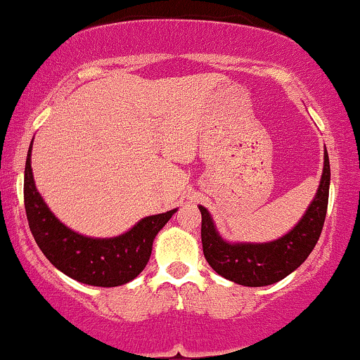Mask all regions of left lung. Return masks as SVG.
<instances>
[{
    "instance_id": "8db88e82",
    "label": "left lung",
    "mask_w": 360,
    "mask_h": 360,
    "mask_svg": "<svg viewBox=\"0 0 360 360\" xmlns=\"http://www.w3.org/2000/svg\"><path fill=\"white\" fill-rule=\"evenodd\" d=\"M329 184L330 166L326 151L319 189L302 219L284 238L266 244L226 243L217 234L207 209L199 206L202 252L209 266L219 276L248 288H261L284 279L306 261L319 240L329 202Z\"/></svg>"
}]
</instances>
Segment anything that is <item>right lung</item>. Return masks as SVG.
Returning a JSON list of instances; mask_svg holds the SVG:
<instances>
[{
  "instance_id": "add662e5",
  "label": "right lung",
  "mask_w": 360,
  "mask_h": 360,
  "mask_svg": "<svg viewBox=\"0 0 360 360\" xmlns=\"http://www.w3.org/2000/svg\"><path fill=\"white\" fill-rule=\"evenodd\" d=\"M25 209L31 234L48 261L75 281L98 288H116L133 281L146 267L156 234L176 212L172 209L144 217L126 234L111 239L75 233L54 217L36 191L31 148L25 167Z\"/></svg>"
}]
</instances>
